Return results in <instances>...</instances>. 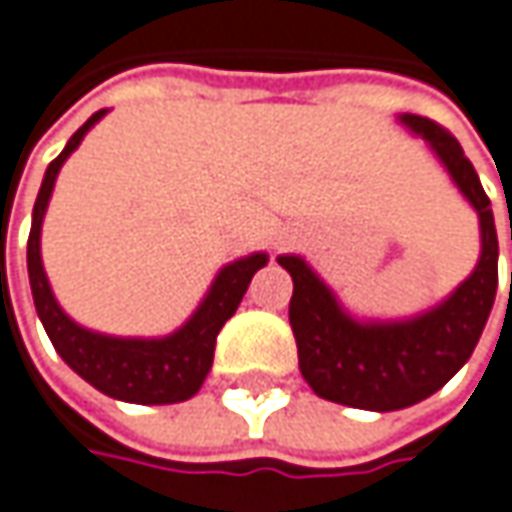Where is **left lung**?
I'll use <instances>...</instances> for the list:
<instances>
[{
	"label": "left lung",
	"mask_w": 512,
	"mask_h": 512,
	"mask_svg": "<svg viewBox=\"0 0 512 512\" xmlns=\"http://www.w3.org/2000/svg\"><path fill=\"white\" fill-rule=\"evenodd\" d=\"M400 120L432 143L458 190L478 210L481 259L473 276L444 305L418 320L363 325L343 314L302 259L279 256V265L294 279L288 317L302 377L325 400L371 412H392L435 395L470 360L499 288L496 221L470 158L441 123L421 115Z\"/></svg>",
	"instance_id": "8db88e82"
}]
</instances>
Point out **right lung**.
I'll return each instance as SVG.
<instances>
[{"mask_svg":"<svg viewBox=\"0 0 512 512\" xmlns=\"http://www.w3.org/2000/svg\"><path fill=\"white\" fill-rule=\"evenodd\" d=\"M100 117L103 112L91 115L71 135L68 146L48 164V172L42 178L37 204H34L31 236H28V276H31L34 305L60 357L83 380H89L94 389L126 403H146V406L181 403L201 389L207 371L213 366V351H216L221 325L236 314L253 273L265 268L268 256L256 253V256L227 265L218 273L210 294L192 314V320L164 340H117V337H103V334L74 325L65 317L63 308L57 305V299L48 288L42 259H39V227H42V216L54 190V178L63 167V161L80 146L83 135Z\"/></svg>","mask_w":512,"mask_h":512,"instance_id":"obj_1","label":"right lung"}]
</instances>
